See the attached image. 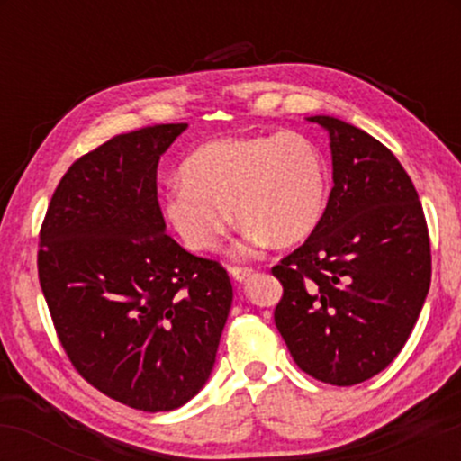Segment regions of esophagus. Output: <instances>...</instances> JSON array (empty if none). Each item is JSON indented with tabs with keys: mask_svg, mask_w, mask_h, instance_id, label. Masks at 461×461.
<instances>
[{
	"mask_svg": "<svg viewBox=\"0 0 461 461\" xmlns=\"http://www.w3.org/2000/svg\"><path fill=\"white\" fill-rule=\"evenodd\" d=\"M230 275L236 279V282L242 284V282H247L249 277H251L253 268H249V267H230Z\"/></svg>",
	"mask_w": 461,
	"mask_h": 461,
	"instance_id": "esophagus-1",
	"label": "esophagus"
}]
</instances>
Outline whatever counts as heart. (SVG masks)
<instances>
[{
  "label": "heart",
  "instance_id": "obj_1",
  "mask_svg": "<svg viewBox=\"0 0 461 461\" xmlns=\"http://www.w3.org/2000/svg\"><path fill=\"white\" fill-rule=\"evenodd\" d=\"M327 167L299 131L238 136L201 145L164 188V214L193 251H210L236 221L240 251L271 242L297 245L319 225L327 203Z\"/></svg>",
  "mask_w": 461,
  "mask_h": 461
}]
</instances>
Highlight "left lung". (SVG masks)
<instances>
[{
  "label": "left lung",
  "instance_id": "1",
  "mask_svg": "<svg viewBox=\"0 0 461 461\" xmlns=\"http://www.w3.org/2000/svg\"><path fill=\"white\" fill-rule=\"evenodd\" d=\"M333 188L308 240L271 268L275 325L294 364L331 385L382 373L414 330L431 284L425 212L394 153L333 116Z\"/></svg>",
  "mask_w": 461,
  "mask_h": 461
}]
</instances>
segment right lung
I'll return each instance as SVG.
<instances>
[{
    "label": "right lung",
    "mask_w": 461,
    "mask_h": 461,
    "mask_svg": "<svg viewBox=\"0 0 461 461\" xmlns=\"http://www.w3.org/2000/svg\"><path fill=\"white\" fill-rule=\"evenodd\" d=\"M186 123L119 134L68 167L39 236L58 340L93 388L142 411L188 403L212 373L230 275L167 234L158 162Z\"/></svg>",
    "instance_id": "add662e5"
}]
</instances>
